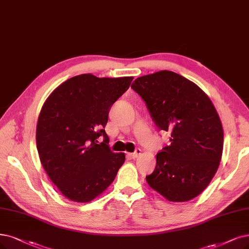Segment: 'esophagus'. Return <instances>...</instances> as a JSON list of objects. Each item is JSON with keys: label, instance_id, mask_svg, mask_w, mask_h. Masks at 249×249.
Wrapping results in <instances>:
<instances>
[{"label": "esophagus", "instance_id": "esophagus-1", "mask_svg": "<svg viewBox=\"0 0 249 249\" xmlns=\"http://www.w3.org/2000/svg\"><path fill=\"white\" fill-rule=\"evenodd\" d=\"M141 154H142V150H141V149H135V151H134L133 153H129L128 155H129L130 158L135 159V158L139 157V156H140Z\"/></svg>", "mask_w": 249, "mask_h": 249}]
</instances>
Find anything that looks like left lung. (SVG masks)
<instances>
[{
	"mask_svg": "<svg viewBox=\"0 0 249 249\" xmlns=\"http://www.w3.org/2000/svg\"><path fill=\"white\" fill-rule=\"evenodd\" d=\"M131 88L143 99L170 144L157 154L149 186L173 202H186L203 192L222 159L224 131L209 97L195 83L161 71L135 79Z\"/></svg>",
	"mask_w": 249,
	"mask_h": 249,
	"instance_id": "left-lung-1",
	"label": "left lung"
}]
</instances>
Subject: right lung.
Instances as JSON below:
<instances>
[{"instance_id":"add662e5","label":"right lung","mask_w":249,"mask_h":249,"mask_svg":"<svg viewBox=\"0 0 249 249\" xmlns=\"http://www.w3.org/2000/svg\"><path fill=\"white\" fill-rule=\"evenodd\" d=\"M132 77L83 73L63 82L45 101L36 124V149L49 178L68 199L84 203L112 183L125 161L108 146L104 128ZM100 136L103 143H98Z\"/></svg>"}]
</instances>
